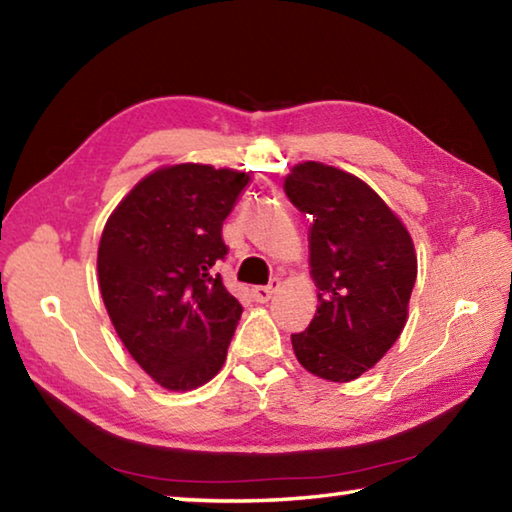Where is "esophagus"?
Masks as SVG:
<instances>
[{
	"label": "esophagus",
	"instance_id": "obj_1",
	"mask_svg": "<svg viewBox=\"0 0 512 512\" xmlns=\"http://www.w3.org/2000/svg\"><path fill=\"white\" fill-rule=\"evenodd\" d=\"M280 289V280H271L266 284V287H255L253 289V298L257 300V302H268L273 298V293Z\"/></svg>",
	"mask_w": 512,
	"mask_h": 512
}]
</instances>
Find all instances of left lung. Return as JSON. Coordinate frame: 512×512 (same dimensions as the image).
I'll list each match as a JSON object with an SVG mask.
<instances>
[{
	"mask_svg": "<svg viewBox=\"0 0 512 512\" xmlns=\"http://www.w3.org/2000/svg\"><path fill=\"white\" fill-rule=\"evenodd\" d=\"M284 192L311 214L309 266L318 309L291 334L302 368L327 381H352L400 339L418 277L411 235L391 207L348 171L302 162Z\"/></svg>",
	"mask_w": 512,
	"mask_h": 512,
	"instance_id": "left-lung-1",
	"label": "left lung"
}]
</instances>
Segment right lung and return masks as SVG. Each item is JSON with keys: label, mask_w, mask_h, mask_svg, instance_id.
Masks as SVG:
<instances>
[{"label": "right lung", "mask_w": 512, "mask_h": 512, "mask_svg": "<svg viewBox=\"0 0 512 512\" xmlns=\"http://www.w3.org/2000/svg\"><path fill=\"white\" fill-rule=\"evenodd\" d=\"M250 176L173 164L140 180L103 228L99 289L121 343L167 391H192L221 370L244 307L214 264L223 221Z\"/></svg>", "instance_id": "obj_1"}]
</instances>
